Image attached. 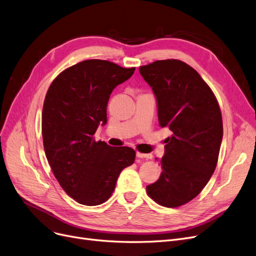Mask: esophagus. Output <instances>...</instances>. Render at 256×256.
Masks as SVG:
<instances>
[{"label": "esophagus", "instance_id": "obj_1", "mask_svg": "<svg viewBox=\"0 0 256 256\" xmlns=\"http://www.w3.org/2000/svg\"><path fill=\"white\" fill-rule=\"evenodd\" d=\"M136 156L140 158H152V154H146V153L136 152Z\"/></svg>", "mask_w": 256, "mask_h": 256}]
</instances>
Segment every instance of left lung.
<instances>
[{
	"label": "left lung",
	"mask_w": 256,
	"mask_h": 256,
	"mask_svg": "<svg viewBox=\"0 0 256 256\" xmlns=\"http://www.w3.org/2000/svg\"><path fill=\"white\" fill-rule=\"evenodd\" d=\"M140 74L158 102L160 127L172 131L160 160V178L147 186L160 206L176 208L196 198L216 170L222 140L218 100L205 80L180 60H156Z\"/></svg>",
	"instance_id": "obj_1"
}]
</instances>
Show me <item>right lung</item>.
I'll return each mask as SVG.
<instances>
[{"mask_svg": "<svg viewBox=\"0 0 256 256\" xmlns=\"http://www.w3.org/2000/svg\"><path fill=\"white\" fill-rule=\"evenodd\" d=\"M134 70L104 60H83L62 71L46 94L42 112L46 158L60 187L82 205L105 202L122 170L136 160L130 147L94 140L98 125L107 122L112 90Z\"/></svg>", "mask_w": 256, "mask_h": 256, "instance_id": "right-lung-1", "label": "right lung"}]
</instances>
